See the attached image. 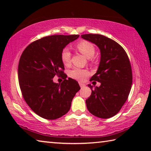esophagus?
I'll use <instances>...</instances> for the list:
<instances>
[{
    "mask_svg": "<svg viewBox=\"0 0 151 151\" xmlns=\"http://www.w3.org/2000/svg\"><path fill=\"white\" fill-rule=\"evenodd\" d=\"M79 85H80L81 88H83V87H85V84H83V83H79Z\"/></svg>",
    "mask_w": 151,
    "mask_h": 151,
    "instance_id": "esophagus-1",
    "label": "esophagus"
}]
</instances>
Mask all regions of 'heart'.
Instances as JSON below:
<instances>
[{
    "instance_id": "heart-1",
    "label": "heart",
    "mask_w": 151,
    "mask_h": 151,
    "mask_svg": "<svg viewBox=\"0 0 151 151\" xmlns=\"http://www.w3.org/2000/svg\"><path fill=\"white\" fill-rule=\"evenodd\" d=\"M76 48L82 54L87 58H91L94 57L95 53V48L91 42L88 41L80 42L76 45ZM71 54L67 48H65L61 52V60L64 65H68L70 63ZM89 75V72L86 70L81 69L79 68H74L70 70L69 76L71 78L78 81H83Z\"/></svg>"
}]
</instances>
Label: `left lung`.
Here are the masks:
<instances>
[{
	"mask_svg": "<svg viewBox=\"0 0 151 151\" xmlns=\"http://www.w3.org/2000/svg\"><path fill=\"white\" fill-rule=\"evenodd\" d=\"M81 37L95 44L101 51L98 70L90 80L101 85L94 88L88 85L92 93L86 100V107L94 116L111 118L120 111L131 91L132 75L129 58L119 43L105 36L86 34Z\"/></svg>",
	"mask_w": 151,
	"mask_h": 151,
	"instance_id": "obj_1",
	"label": "left lung"
}]
</instances>
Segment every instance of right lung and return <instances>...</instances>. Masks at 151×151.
Wrapping results in <instances>:
<instances>
[{"mask_svg": "<svg viewBox=\"0 0 151 151\" xmlns=\"http://www.w3.org/2000/svg\"><path fill=\"white\" fill-rule=\"evenodd\" d=\"M79 35H52L30 43L20 56L18 77L27 104L42 118L54 120L67 113L71 102L80 90L77 81L66 79L61 52ZM61 76V84L53 82Z\"/></svg>", "mask_w": 151, "mask_h": 151, "instance_id": "add662e5", "label": "right lung"}]
</instances>
